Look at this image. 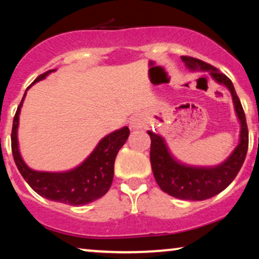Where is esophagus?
I'll list each match as a JSON object with an SVG mask.
<instances>
[{
  "label": "esophagus",
  "mask_w": 259,
  "mask_h": 259,
  "mask_svg": "<svg viewBox=\"0 0 259 259\" xmlns=\"http://www.w3.org/2000/svg\"><path fill=\"white\" fill-rule=\"evenodd\" d=\"M140 122L139 121H138V120L137 119H133L132 120V121H131V123H130V128L131 130H139L140 128Z\"/></svg>",
  "instance_id": "obj_1"
}]
</instances>
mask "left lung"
<instances>
[{
  "instance_id": "8db88e82",
  "label": "left lung",
  "mask_w": 259,
  "mask_h": 259,
  "mask_svg": "<svg viewBox=\"0 0 259 259\" xmlns=\"http://www.w3.org/2000/svg\"><path fill=\"white\" fill-rule=\"evenodd\" d=\"M182 60L190 72H207L215 82L228 88L240 127L238 145L224 161L213 166H196L180 161L173 155L160 134L147 131L151 137L152 171L159 187L175 198L198 201L208 199L224 191L236 178L245 160L249 133L245 114L231 80L213 66L201 60L190 56H182Z\"/></svg>"
}]
</instances>
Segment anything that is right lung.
I'll use <instances>...</instances> for the list:
<instances>
[{
	"label": "right lung",
	"instance_id": "add662e5",
	"mask_svg": "<svg viewBox=\"0 0 259 259\" xmlns=\"http://www.w3.org/2000/svg\"><path fill=\"white\" fill-rule=\"evenodd\" d=\"M55 70H48L45 74H41L27 88V91ZM27 91L24 92L13 121L12 151L17 168L28 185L46 199L74 205V206L86 205L105 196L113 182L116 154L128 139V127L123 126L120 130L105 136L91 152V154L75 167L59 172L33 169L24 162L21 155L19 138H17L20 113L26 99Z\"/></svg>",
	"mask_w": 259,
	"mask_h": 259
}]
</instances>
